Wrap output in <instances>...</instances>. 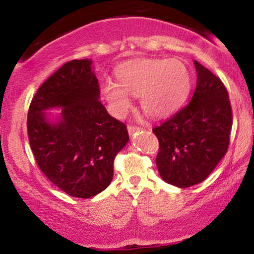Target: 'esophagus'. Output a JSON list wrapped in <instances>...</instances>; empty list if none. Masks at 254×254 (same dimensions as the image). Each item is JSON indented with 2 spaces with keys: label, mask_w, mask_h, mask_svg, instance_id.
Listing matches in <instances>:
<instances>
[{
  "label": "esophagus",
  "mask_w": 254,
  "mask_h": 254,
  "mask_svg": "<svg viewBox=\"0 0 254 254\" xmlns=\"http://www.w3.org/2000/svg\"><path fill=\"white\" fill-rule=\"evenodd\" d=\"M137 130H141V127H136V125H129V127H127V131H129L130 135H132V133L136 132Z\"/></svg>",
  "instance_id": "esophagus-1"
}]
</instances>
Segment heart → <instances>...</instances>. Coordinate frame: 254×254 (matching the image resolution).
Listing matches in <instances>:
<instances>
[{"label":"heart","instance_id":"b5f03b06","mask_svg":"<svg viewBox=\"0 0 254 254\" xmlns=\"http://www.w3.org/2000/svg\"><path fill=\"white\" fill-rule=\"evenodd\" d=\"M116 77L118 83L105 81L101 95L118 117L130 109L129 94L138 95L148 116L166 117L179 109L191 86L190 71L179 60L137 58L118 65Z\"/></svg>","mask_w":254,"mask_h":254}]
</instances>
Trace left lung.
I'll use <instances>...</instances> for the list:
<instances>
[{"instance_id": "obj_1", "label": "left lung", "mask_w": 254, "mask_h": 254, "mask_svg": "<svg viewBox=\"0 0 254 254\" xmlns=\"http://www.w3.org/2000/svg\"><path fill=\"white\" fill-rule=\"evenodd\" d=\"M197 84L191 101L153 129L159 139L156 166L166 183H202L226 155L233 124L228 92L216 75L194 61Z\"/></svg>"}]
</instances>
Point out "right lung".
Segmentation results:
<instances>
[{"label": "right lung", "mask_w": 254, "mask_h": 254, "mask_svg": "<svg viewBox=\"0 0 254 254\" xmlns=\"http://www.w3.org/2000/svg\"><path fill=\"white\" fill-rule=\"evenodd\" d=\"M92 61L64 63L37 90L27 115V133L38 167L57 188L77 198L104 191L113 161L129 141L127 125L111 117L99 101ZM62 107L50 124L45 109Z\"/></svg>", "instance_id": "add662e5"}]
</instances>
